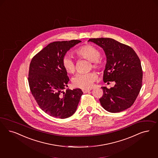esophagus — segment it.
I'll list each match as a JSON object with an SVG mask.
<instances>
[{"label":"esophagus","instance_id":"1","mask_svg":"<svg viewBox=\"0 0 158 158\" xmlns=\"http://www.w3.org/2000/svg\"><path fill=\"white\" fill-rule=\"evenodd\" d=\"M91 90V89H83L82 91L84 93H86L89 92Z\"/></svg>","mask_w":158,"mask_h":158}]
</instances>
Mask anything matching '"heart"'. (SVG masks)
Listing matches in <instances>:
<instances>
[{
	"label": "heart",
	"mask_w": 158,
	"mask_h": 158,
	"mask_svg": "<svg viewBox=\"0 0 158 158\" xmlns=\"http://www.w3.org/2000/svg\"><path fill=\"white\" fill-rule=\"evenodd\" d=\"M75 54L80 58L92 62L93 68L100 69L103 68V63L100 60V52L96 47L90 44H86L75 50ZM62 65L69 73H73L76 70V66L73 60L68 56H64L62 60ZM98 76L93 72L87 73H78L72 79V83L75 87L83 89H90Z\"/></svg>",
	"instance_id": "heart-1"
}]
</instances>
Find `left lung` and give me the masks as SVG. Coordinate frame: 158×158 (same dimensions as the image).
<instances>
[{
	"label": "left lung",
	"mask_w": 158,
	"mask_h": 158,
	"mask_svg": "<svg viewBox=\"0 0 158 158\" xmlns=\"http://www.w3.org/2000/svg\"><path fill=\"white\" fill-rule=\"evenodd\" d=\"M89 41L102 47L106 55L104 82H115L110 89L102 87L103 95L99 99L102 106L110 113H119L130 108L142 83L141 64L136 52L130 46L112 38H90Z\"/></svg>",
	"instance_id": "1"
}]
</instances>
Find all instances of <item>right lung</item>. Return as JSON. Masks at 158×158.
<instances>
[{"mask_svg": "<svg viewBox=\"0 0 158 158\" xmlns=\"http://www.w3.org/2000/svg\"><path fill=\"white\" fill-rule=\"evenodd\" d=\"M81 41L49 44L31 60L28 81L33 97L42 110L52 117L66 118L73 114L83 94L81 89H67L69 79L62 65L68 51Z\"/></svg>", "mask_w": 158, "mask_h": 158, "instance_id": "obj_1", "label": "right lung"}]
</instances>
